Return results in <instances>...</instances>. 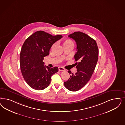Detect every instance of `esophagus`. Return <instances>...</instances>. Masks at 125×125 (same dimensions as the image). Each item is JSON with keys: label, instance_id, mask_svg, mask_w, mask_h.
<instances>
[{"label": "esophagus", "instance_id": "esophagus-1", "mask_svg": "<svg viewBox=\"0 0 125 125\" xmlns=\"http://www.w3.org/2000/svg\"><path fill=\"white\" fill-rule=\"evenodd\" d=\"M58 70H59V71H63H63H66V70L63 68H62V67H58Z\"/></svg>", "mask_w": 125, "mask_h": 125}]
</instances>
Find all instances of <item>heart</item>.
Returning a JSON list of instances; mask_svg holds the SVG:
<instances>
[{
  "instance_id": "heart-1",
  "label": "heart",
  "mask_w": 125,
  "mask_h": 125,
  "mask_svg": "<svg viewBox=\"0 0 125 125\" xmlns=\"http://www.w3.org/2000/svg\"><path fill=\"white\" fill-rule=\"evenodd\" d=\"M69 44H73L72 41L70 40H65L64 42L63 43V45Z\"/></svg>"
}]
</instances>
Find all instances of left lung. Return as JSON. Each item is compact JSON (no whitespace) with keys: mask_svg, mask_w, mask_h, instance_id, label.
Returning a JSON list of instances; mask_svg holds the SVG:
<instances>
[{"mask_svg":"<svg viewBox=\"0 0 125 125\" xmlns=\"http://www.w3.org/2000/svg\"><path fill=\"white\" fill-rule=\"evenodd\" d=\"M68 36L75 40L77 52L74 55L77 62L75 73L68 72L70 78L64 82L66 88L75 92L83 87L90 81L94 71L98 57V49L96 41L85 33L75 32Z\"/></svg>","mask_w":125,"mask_h":125,"instance_id":"1","label":"left lung"}]
</instances>
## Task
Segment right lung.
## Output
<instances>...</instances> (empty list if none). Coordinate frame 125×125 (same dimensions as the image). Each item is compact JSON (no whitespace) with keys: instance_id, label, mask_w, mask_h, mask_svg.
<instances>
[{"instance_id":"1","label":"right lung","mask_w":125,"mask_h":125,"mask_svg":"<svg viewBox=\"0 0 125 125\" xmlns=\"http://www.w3.org/2000/svg\"><path fill=\"white\" fill-rule=\"evenodd\" d=\"M62 37L39 31L25 41L21 50V70L25 81L32 89L42 90L47 87L52 76L58 71L57 67L44 66L43 61L49 55L52 44Z\"/></svg>"}]
</instances>
